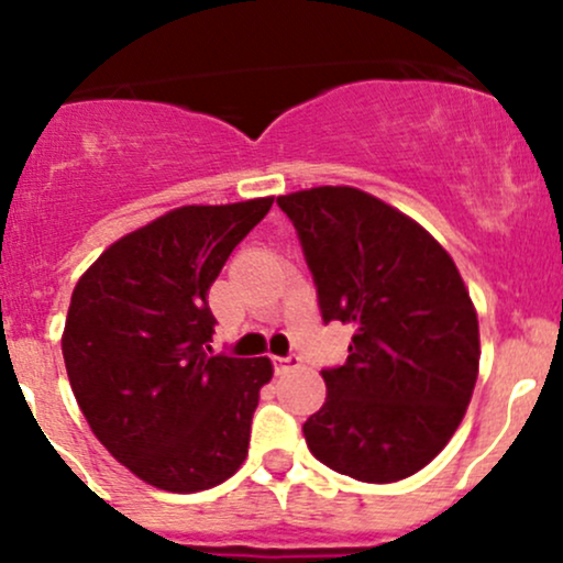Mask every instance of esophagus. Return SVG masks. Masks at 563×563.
<instances>
[{"mask_svg":"<svg viewBox=\"0 0 563 563\" xmlns=\"http://www.w3.org/2000/svg\"><path fill=\"white\" fill-rule=\"evenodd\" d=\"M299 367H301V360L296 357V354H290V357H275L277 373H290V371H299Z\"/></svg>","mask_w":563,"mask_h":563,"instance_id":"1","label":"esophagus"}]
</instances>
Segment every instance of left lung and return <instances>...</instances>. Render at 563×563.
<instances>
[{
	"label": "left lung",
	"instance_id": "obj_1",
	"mask_svg": "<svg viewBox=\"0 0 563 563\" xmlns=\"http://www.w3.org/2000/svg\"><path fill=\"white\" fill-rule=\"evenodd\" d=\"M277 206L299 232L322 320L354 331L346 363L322 371L309 450L357 482L407 479L455 434L479 376L466 283L429 230L357 187H309Z\"/></svg>",
	"mask_w": 563,
	"mask_h": 563
}]
</instances>
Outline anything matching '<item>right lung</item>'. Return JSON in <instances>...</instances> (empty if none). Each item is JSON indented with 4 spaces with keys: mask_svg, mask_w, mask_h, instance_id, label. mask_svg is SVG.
I'll return each mask as SVG.
<instances>
[{
    "mask_svg": "<svg viewBox=\"0 0 563 563\" xmlns=\"http://www.w3.org/2000/svg\"><path fill=\"white\" fill-rule=\"evenodd\" d=\"M273 196L179 206L108 245L70 296V389L121 466L166 493L230 479L249 455L269 357L209 354L211 283Z\"/></svg>",
    "mask_w": 563,
    "mask_h": 563,
    "instance_id": "obj_1",
    "label": "right lung"
}]
</instances>
